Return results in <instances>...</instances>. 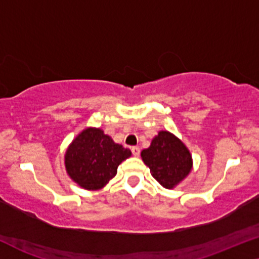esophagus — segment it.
Returning <instances> with one entry per match:
<instances>
[{
	"label": "esophagus",
	"mask_w": 259,
	"mask_h": 259,
	"mask_svg": "<svg viewBox=\"0 0 259 259\" xmlns=\"http://www.w3.org/2000/svg\"><path fill=\"white\" fill-rule=\"evenodd\" d=\"M132 152H133V155H134V156H139V155H140V152H141V150H140L139 147H133V148H132Z\"/></svg>",
	"instance_id": "obj_1"
}]
</instances>
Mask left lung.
<instances>
[{
  "label": "left lung",
  "mask_w": 259,
  "mask_h": 259,
  "mask_svg": "<svg viewBox=\"0 0 259 259\" xmlns=\"http://www.w3.org/2000/svg\"><path fill=\"white\" fill-rule=\"evenodd\" d=\"M153 178L166 189H173L186 178L192 168L189 149L178 137L168 132H159L149 148L141 152Z\"/></svg>",
  "instance_id": "8db88e82"
}]
</instances>
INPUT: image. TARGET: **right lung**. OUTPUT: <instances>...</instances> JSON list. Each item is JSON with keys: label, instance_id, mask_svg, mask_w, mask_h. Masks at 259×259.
Returning a JSON list of instances; mask_svg holds the SVG:
<instances>
[{"label": "right lung", "instance_id": "add662e5", "mask_svg": "<svg viewBox=\"0 0 259 259\" xmlns=\"http://www.w3.org/2000/svg\"><path fill=\"white\" fill-rule=\"evenodd\" d=\"M130 156V149L114 143L103 130L87 127L68 147L64 165L70 178L81 188L99 190L117 175L119 163Z\"/></svg>", "mask_w": 259, "mask_h": 259}]
</instances>
